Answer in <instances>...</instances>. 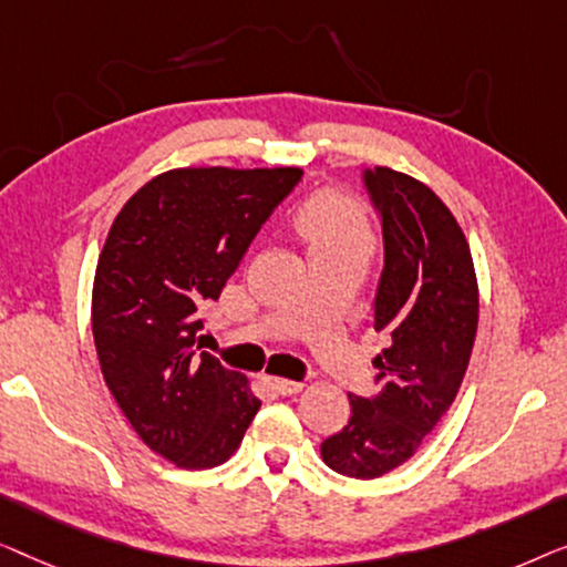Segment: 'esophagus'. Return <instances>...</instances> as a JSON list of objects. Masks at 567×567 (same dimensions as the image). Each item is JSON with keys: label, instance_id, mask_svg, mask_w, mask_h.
<instances>
[{"label": "esophagus", "instance_id": "1", "mask_svg": "<svg viewBox=\"0 0 567 567\" xmlns=\"http://www.w3.org/2000/svg\"><path fill=\"white\" fill-rule=\"evenodd\" d=\"M267 385L280 395H292V393H300V390H302V382L285 380V378H267Z\"/></svg>", "mask_w": 567, "mask_h": 567}]
</instances>
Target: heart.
Here are the masks:
<instances>
[{
	"instance_id": "heart-1",
	"label": "heart",
	"mask_w": 567,
	"mask_h": 567,
	"mask_svg": "<svg viewBox=\"0 0 567 567\" xmlns=\"http://www.w3.org/2000/svg\"><path fill=\"white\" fill-rule=\"evenodd\" d=\"M298 230L313 251L364 249L370 251L372 230L360 205L341 195H318L298 213Z\"/></svg>"
}]
</instances>
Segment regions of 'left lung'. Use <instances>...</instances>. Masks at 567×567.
<instances>
[{"label":"left lung","instance_id":"8db88e82","mask_svg":"<svg viewBox=\"0 0 567 567\" xmlns=\"http://www.w3.org/2000/svg\"><path fill=\"white\" fill-rule=\"evenodd\" d=\"M382 228L374 331V393L349 395L352 419L321 454L349 477H380L409 462L457 398L477 331V280L465 234L440 197L388 166L362 172Z\"/></svg>","mask_w":567,"mask_h":567}]
</instances>
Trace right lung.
<instances>
[{
    "label": "right lung",
    "instance_id": "1",
    "mask_svg": "<svg viewBox=\"0 0 567 567\" xmlns=\"http://www.w3.org/2000/svg\"><path fill=\"white\" fill-rule=\"evenodd\" d=\"M300 174L174 169L143 185L110 228L92 292L100 367L135 434L177 467L226 462L257 416L244 374L197 354V333Z\"/></svg>",
    "mask_w": 567,
    "mask_h": 567
}]
</instances>
